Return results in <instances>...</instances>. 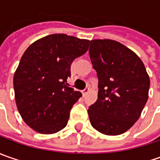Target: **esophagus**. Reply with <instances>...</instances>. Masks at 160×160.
Masks as SVG:
<instances>
[{"label":"esophagus","instance_id":"1","mask_svg":"<svg viewBox=\"0 0 160 160\" xmlns=\"http://www.w3.org/2000/svg\"><path fill=\"white\" fill-rule=\"evenodd\" d=\"M89 90H90V88L88 87V86H87V87H85V88H84V89L82 91V92H83V96L86 95V94H87V92H89Z\"/></svg>","mask_w":160,"mask_h":160}]
</instances>
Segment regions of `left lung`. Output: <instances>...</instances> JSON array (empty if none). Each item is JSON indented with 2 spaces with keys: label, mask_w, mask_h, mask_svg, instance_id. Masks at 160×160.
<instances>
[{
  "label": "left lung",
  "mask_w": 160,
  "mask_h": 160,
  "mask_svg": "<svg viewBox=\"0 0 160 160\" xmlns=\"http://www.w3.org/2000/svg\"><path fill=\"white\" fill-rule=\"evenodd\" d=\"M89 55L99 80L98 100L88 108L90 122L107 135L126 132L148 101L150 78L141 58L109 39L92 40Z\"/></svg>",
  "instance_id": "left-lung-1"
}]
</instances>
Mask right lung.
I'll use <instances>...</instances> for the list:
<instances>
[{
	"mask_svg": "<svg viewBox=\"0 0 160 160\" xmlns=\"http://www.w3.org/2000/svg\"><path fill=\"white\" fill-rule=\"evenodd\" d=\"M89 41L64 34L39 39L21 57L13 78L16 104L23 120L50 134L67 126L72 106L82 96L68 86L73 60L87 52Z\"/></svg>",
	"mask_w": 160,
	"mask_h": 160,
	"instance_id": "add662e5",
	"label": "right lung"
}]
</instances>
